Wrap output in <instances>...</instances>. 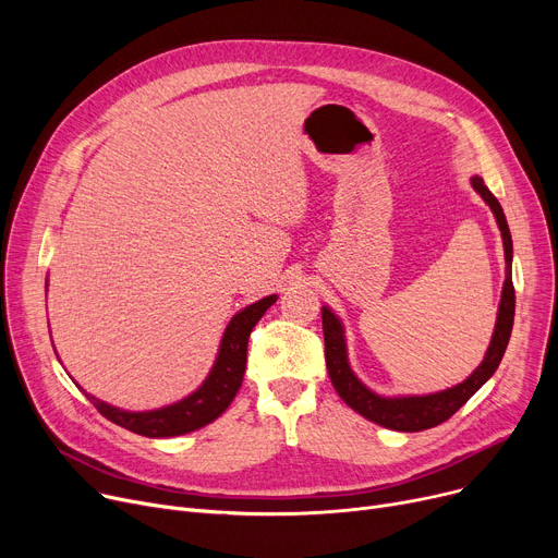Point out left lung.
Instances as JSON below:
<instances>
[{
  "mask_svg": "<svg viewBox=\"0 0 558 558\" xmlns=\"http://www.w3.org/2000/svg\"><path fill=\"white\" fill-rule=\"evenodd\" d=\"M471 183L482 194V198L490 205L497 226L502 230L507 280H505L500 312H497V324H495L490 345L486 350V357L477 366V371L465 379V383L432 396H412V398L375 396L360 383L355 373L348 366L343 328L339 324V318L328 307L320 310V318H324V339H326V366H328L335 391L341 396V400L350 409H355V412L362 414L364 418L396 432H423L446 423L452 414L459 412L461 404L471 400V396L497 371V366H500L505 357V350L509 345V337L513 330V314H515V289L511 280V257H513L511 232H509V223L502 213L500 201L490 194V190L484 185L480 175H475Z\"/></svg>",
  "mask_w": 558,
  "mask_h": 558,
  "instance_id": "8db88e82",
  "label": "left lung"
}]
</instances>
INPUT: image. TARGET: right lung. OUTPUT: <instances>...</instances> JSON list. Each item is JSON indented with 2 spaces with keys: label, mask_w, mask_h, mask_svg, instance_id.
Instances as JSON below:
<instances>
[{
  "label": "right lung",
  "mask_w": 558,
  "mask_h": 558,
  "mask_svg": "<svg viewBox=\"0 0 558 558\" xmlns=\"http://www.w3.org/2000/svg\"><path fill=\"white\" fill-rule=\"evenodd\" d=\"M274 303H276V296H267L232 316V320L226 328L213 373L208 375V379H205L203 387L194 391L190 398L175 402L171 407L156 409V412H142V414L122 412V409H114L85 393L87 400L97 407V412L101 416H106L114 425L126 427L129 432L149 436V438L179 436L213 423L226 412L232 398L238 396L244 379V371H246V345H248L251 330L255 328L262 314L267 312Z\"/></svg>",
  "instance_id": "right-lung-1"
}]
</instances>
